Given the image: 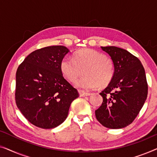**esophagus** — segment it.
<instances>
[{
	"instance_id": "34e87169",
	"label": "esophagus",
	"mask_w": 157,
	"mask_h": 157,
	"mask_svg": "<svg viewBox=\"0 0 157 157\" xmlns=\"http://www.w3.org/2000/svg\"><path fill=\"white\" fill-rule=\"evenodd\" d=\"M78 93L80 96H82V97H84V96H89L91 95V93H87V92H84L82 91H79Z\"/></svg>"
}]
</instances>
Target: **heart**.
Segmentation results:
<instances>
[{
  "label": "heart",
  "mask_w": 157,
  "mask_h": 157,
  "mask_svg": "<svg viewBox=\"0 0 157 157\" xmlns=\"http://www.w3.org/2000/svg\"><path fill=\"white\" fill-rule=\"evenodd\" d=\"M59 68L64 78L71 83L78 78L80 69L85 68L83 71L85 76L75 83V86L83 91L93 90L98 85L106 86L112 80L114 74L113 62L104 53L90 48L77 51L73 55V59L63 57L60 62Z\"/></svg>",
  "instance_id": "1"
}]
</instances>
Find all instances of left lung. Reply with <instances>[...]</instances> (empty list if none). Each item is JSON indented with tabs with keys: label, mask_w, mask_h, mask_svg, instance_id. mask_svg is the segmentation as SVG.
Listing matches in <instances>:
<instances>
[{
	"label": "left lung",
	"mask_w": 157,
	"mask_h": 157,
	"mask_svg": "<svg viewBox=\"0 0 157 157\" xmlns=\"http://www.w3.org/2000/svg\"><path fill=\"white\" fill-rule=\"evenodd\" d=\"M111 56L114 74L99 94L101 106L95 111L100 124L109 128L126 127L135 119L147 98L145 70L138 58L116 46L101 47Z\"/></svg>",
	"instance_id": "8db88e82"
}]
</instances>
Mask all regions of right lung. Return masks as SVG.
<instances>
[{
    "label": "right lung",
    "instance_id": "right-lung-1",
    "mask_svg": "<svg viewBox=\"0 0 157 157\" xmlns=\"http://www.w3.org/2000/svg\"><path fill=\"white\" fill-rule=\"evenodd\" d=\"M70 52L63 46H52L30 53L16 71V102L29 122L53 128L65 121L78 91L62 76L59 65Z\"/></svg>",
    "mask_w": 157,
    "mask_h": 157
}]
</instances>
